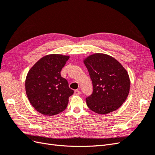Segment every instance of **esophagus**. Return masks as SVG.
<instances>
[{"label": "esophagus", "mask_w": 155, "mask_h": 155, "mask_svg": "<svg viewBox=\"0 0 155 155\" xmlns=\"http://www.w3.org/2000/svg\"><path fill=\"white\" fill-rule=\"evenodd\" d=\"M74 95H80L81 94V92L78 91V90H75L74 91Z\"/></svg>", "instance_id": "34e87169"}]
</instances>
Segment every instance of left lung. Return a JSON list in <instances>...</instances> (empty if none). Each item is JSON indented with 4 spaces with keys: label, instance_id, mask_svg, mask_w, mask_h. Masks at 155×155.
I'll use <instances>...</instances> for the list:
<instances>
[{
    "label": "left lung",
    "instance_id": "obj_1",
    "mask_svg": "<svg viewBox=\"0 0 155 155\" xmlns=\"http://www.w3.org/2000/svg\"><path fill=\"white\" fill-rule=\"evenodd\" d=\"M92 82L93 91L86 98L88 107L97 114L114 111L129 94L130 79L118 61L104 54L91 55L84 60Z\"/></svg>",
    "mask_w": 155,
    "mask_h": 155
}]
</instances>
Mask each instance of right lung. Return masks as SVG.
I'll use <instances>...</instances> for the list:
<instances>
[{
	"label": "right lung",
	"mask_w": 155,
	"mask_h": 155,
	"mask_svg": "<svg viewBox=\"0 0 155 155\" xmlns=\"http://www.w3.org/2000/svg\"><path fill=\"white\" fill-rule=\"evenodd\" d=\"M69 56L46 55L39 60L27 74L25 88L31 105L40 113L53 116L66 109L74 91L68 87L61 71Z\"/></svg>",
	"instance_id": "obj_1"
}]
</instances>
